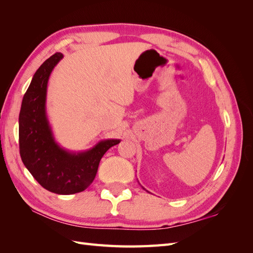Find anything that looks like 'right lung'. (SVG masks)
<instances>
[{"label": "right lung", "instance_id": "1", "mask_svg": "<svg viewBox=\"0 0 253 253\" xmlns=\"http://www.w3.org/2000/svg\"><path fill=\"white\" fill-rule=\"evenodd\" d=\"M62 58V53L56 52L45 61L35 73L23 97L19 147L23 164L44 189L68 195L82 192L93 182L102 156L120 140L100 141L93 149L77 154L56 143L45 112V101L50 73Z\"/></svg>", "mask_w": 253, "mask_h": 253}]
</instances>
